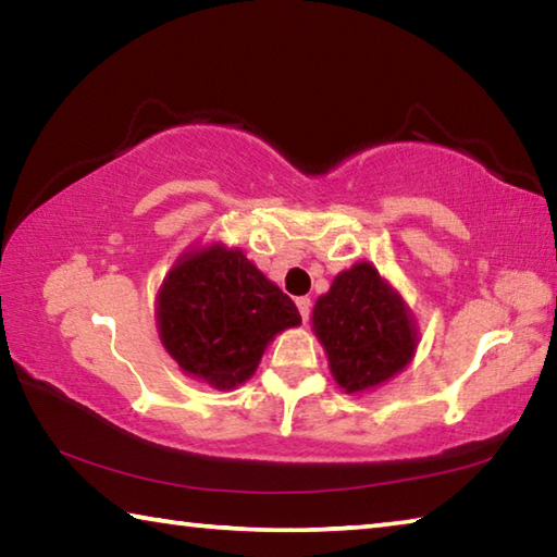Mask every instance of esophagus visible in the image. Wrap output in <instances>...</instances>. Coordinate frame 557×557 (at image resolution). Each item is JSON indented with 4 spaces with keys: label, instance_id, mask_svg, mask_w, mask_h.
Here are the masks:
<instances>
[{
    "label": "esophagus",
    "instance_id": "34e87169",
    "mask_svg": "<svg viewBox=\"0 0 557 557\" xmlns=\"http://www.w3.org/2000/svg\"><path fill=\"white\" fill-rule=\"evenodd\" d=\"M297 309H299L301 322H309V317H312V299H309V297H299V299H297Z\"/></svg>",
    "mask_w": 557,
    "mask_h": 557
}]
</instances>
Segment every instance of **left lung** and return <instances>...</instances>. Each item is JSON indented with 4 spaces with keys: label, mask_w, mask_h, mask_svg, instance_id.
I'll use <instances>...</instances> for the list:
<instances>
[{
    "label": "left lung",
    "mask_w": 557,
    "mask_h": 557,
    "mask_svg": "<svg viewBox=\"0 0 557 557\" xmlns=\"http://www.w3.org/2000/svg\"><path fill=\"white\" fill-rule=\"evenodd\" d=\"M312 329L334 381L346 393L391 381L418 348L412 312L371 262L338 272L326 295L317 299Z\"/></svg>",
    "instance_id": "obj_1"
}]
</instances>
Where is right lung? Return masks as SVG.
I'll use <instances>...</instances> for the list:
<instances>
[{
	"label": "right lung",
	"mask_w": 557,
	"mask_h": 557,
	"mask_svg": "<svg viewBox=\"0 0 557 557\" xmlns=\"http://www.w3.org/2000/svg\"><path fill=\"white\" fill-rule=\"evenodd\" d=\"M301 324L295 301L238 248L188 250L157 295V329L186 375L231 391L256 373L268 344Z\"/></svg>",
	"instance_id": "obj_1"
}]
</instances>
